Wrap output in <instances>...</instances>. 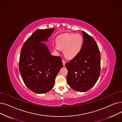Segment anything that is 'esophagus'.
<instances>
[{"instance_id":"34e87169","label":"esophagus","mask_w":122,"mask_h":122,"mask_svg":"<svg viewBox=\"0 0 122 122\" xmlns=\"http://www.w3.org/2000/svg\"><path fill=\"white\" fill-rule=\"evenodd\" d=\"M62 63H63V65L64 66H65V64H66V61L64 60H62Z\"/></svg>"}]
</instances>
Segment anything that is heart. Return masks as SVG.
Returning a JSON list of instances; mask_svg holds the SVG:
<instances>
[{
  "mask_svg": "<svg viewBox=\"0 0 122 122\" xmlns=\"http://www.w3.org/2000/svg\"><path fill=\"white\" fill-rule=\"evenodd\" d=\"M57 50L64 49L65 56L73 59L80 53L83 47V38L79 34L66 33L58 36L56 39Z\"/></svg>",
  "mask_w": 122,
  "mask_h": 122,
  "instance_id": "heart-1",
  "label": "heart"
}]
</instances>
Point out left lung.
I'll return each instance as SVG.
<instances>
[{"instance_id": "8db88e82", "label": "left lung", "mask_w": 122, "mask_h": 122, "mask_svg": "<svg viewBox=\"0 0 122 122\" xmlns=\"http://www.w3.org/2000/svg\"><path fill=\"white\" fill-rule=\"evenodd\" d=\"M82 49L76 57L66 63L67 82L74 90L84 92L98 81L101 71V55L94 38L84 31Z\"/></svg>"}]
</instances>
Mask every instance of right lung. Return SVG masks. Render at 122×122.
<instances>
[{"label": "right lung", "mask_w": 122, "mask_h": 122, "mask_svg": "<svg viewBox=\"0 0 122 122\" xmlns=\"http://www.w3.org/2000/svg\"><path fill=\"white\" fill-rule=\"evenodd\" d=\"M54 30V28L36 30L21 50L20 74L25 85L35 93H45L53 88L56 76L63 66L61 58L51 55L44 43L48 41Z\"/></svg>", "instance_id": "add662e5"}]
</instances>
